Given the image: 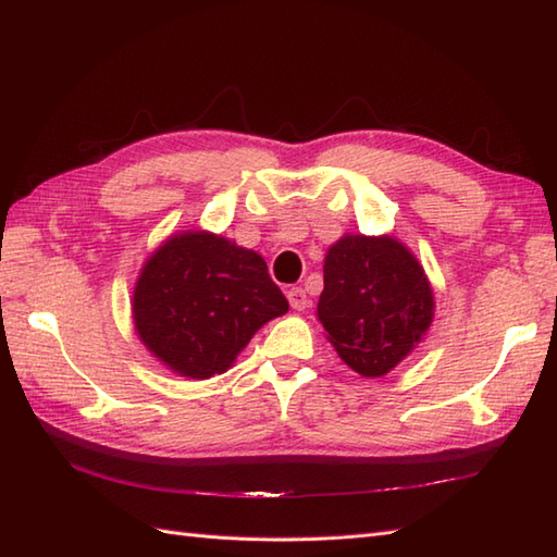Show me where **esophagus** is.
I'll return each instance as SVG.
<instances>
[{"label":"esophagus","mask_w":557,"mask_h":557,"mask_svg":"<svg viewBox=\"0 0 557 557\" xmlns=\"http://www.w3.org/2000/svg\"><path fill=\"white\" fill-rule=\"evenodd\" d=\"M286 295H288V302L293 310H305V307H310V298H307V293L300 286L288 288Z\"/></svg>","instance_id":"esophagus-1"}]
</instances>
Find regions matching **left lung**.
<instances>
[{
  "mask_svg": "<svg viewBox=\"0 0 557 557\" xmlns=\"http://www.w3.org/2000/svg\"><path fill=\"white\" fill-rule=\"evenodd\" d=\"M319 321L341 360L383 376L414 348L434 317L424 269L391 236H345L329 247Z\"/></svg>",
  "mask_w": 557,
  "mask_h": 557,
  "instance_id": "obj_1",
  "label": "left lung"
}]
</instances>
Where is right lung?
Returning a JSON list of instances; mask_svg holds the SVG:
<instances>
[{
    "instance_id": "right-lung-1",
    "label": "right lung",
    "mask_w": 557,
    "mask_h": 557,
    "mask_svg": "<svg viewBox=\"0 0 557 557\" xmlns=\"http://www.w3.org/2000/svg\"><path fill=\"white\" fill-rule=\"evenodd\" d=\"M286 312L264 259L205 231L169 238L147 259L133 293L147 350L190 379L226 372L255 333Z\"/></svg>"
}]
</instances>
